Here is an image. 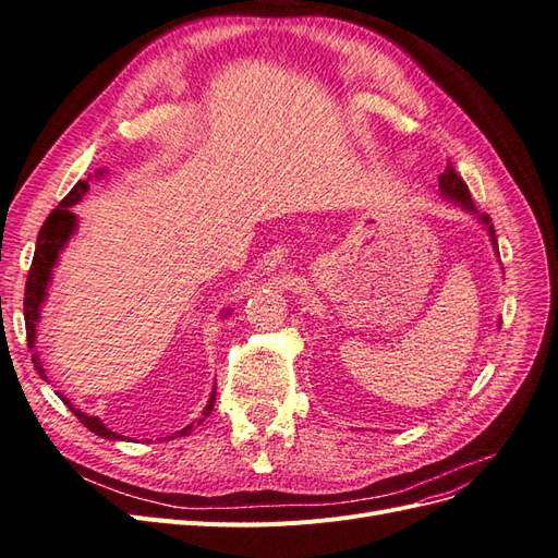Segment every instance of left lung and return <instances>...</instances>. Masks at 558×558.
I'll return each mask as SVG.
<instances>
[{"instance_id": "1", "label": "left lung", "mask_w": 558, "mask_h": 558, "mask_svg": "<svg viewBox=\"0 0 558 558\" xmlns=\"http://www.w3.org/2000/svg\"><path fill=\"white\" fill-rule=\"evenodd\" d=\"M440 193H442V197H447V199H451V202H456V205H461L465 211H470V214H475L480 221L484 223V228L488 230V238H492V244H494V248H496V253H498V242H496V230H494V223H492V218H488L486 214H480L477 211V207H475V202H472V197H470V191H468V185H465V181L456 174V170L451 167V162L447 165V170H445V174H440Z\"/></svg>"}]
</instances>
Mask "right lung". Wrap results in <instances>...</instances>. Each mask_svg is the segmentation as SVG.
I'll return each mask as SVG.
<instances>
[{
	"instance_id": "1",
	"label": "right lung",
	"mask_w": 558,
	"mask_h": 558,
	"mask_svg": "<svg viewBox=\"0 0 558 558\" xmlns=\"http://www.w3.org/2000/svg\"><path fill=\"white\" fill-rule=\"evenodd\" d=\"M99 174H102V172H99ZM88 189H90L88 181H78V183L74 185V189L70 191V195H66V197L60 202V205L48 214V218H46L41 230H39L35 258H32V267H29V272H27L25 302H23V307H25V330H27V344H29V349H35V342H37V320H39V312H41L44 300H46L50 272H53V267H56V263H58L60 251L64 248L66 242H70V238H72L74 230H76V216H74L72 207L76 205V202H81V197L88 193ZM32 361H35V367L39 369V375L46 379L44 365H41L37 353H35V356H32ZM60 398H62V396H60ZM62 402L70 404V410L74 412V416H78L81 424L86 426L88 430H93L95 435L105 437V440H123V435H118V433H113L111 428H107L97 416H88L86 412L76 410L74 404H72L70 400H66V398H62ZM214 402H216V386H214L211 398H209L207 408H205V412H202V414L209 416L211 410H214ZM202 421H205V418H199L197 424H202ZM191 430H193V424L181 428V430L174 433V435H189ZM165 440H167V437H165Z\"/></svg>"
}]
</instances>
